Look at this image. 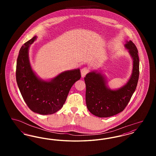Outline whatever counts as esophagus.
<instances>
[{"mask_svg":"<svg viewBox=\"0 0 156 156\" xmlns=\"http://www.w3.org/2000/svg\"><path fill=\"white\" fill-rule=\"evenodd\" d=\"M89 69L87 67H84L83 68L81 71V76L82 78L85 77V75L87 74L88 73H89Z\"/></svg>","mask_w":156,"mask_h":156,"instance_id":"1","label":"esophagus"}]
</instances>
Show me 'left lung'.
Wrapping results in <instances>:
<instances>
[{"label": "left lung", "mask_w": 156, "mask_h": 156, "mask_svg": "<svg viewBox=\"0 0 156 156\" xmlns=\"http://www.w3.org/2000/svg\"><path fill=\"white\" fill-rule=\"evenodd\" d=\"M125 48L133 59L132 74L123 87L111 89L101 72L92 71L86 75V104L89 111L99 118H108L123 111L133 94L139 80V58L133 43L126 41Z\"/></svg>", "instance_id": "1"}]
</instances>
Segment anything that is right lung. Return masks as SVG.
Here are the masks:
<instances>
[{
  "mask_svg": "<svg viewBox=\"0 0 156 156\" xmlns=\"http://www.w3.org/2000/svg\"><path fill=\"white\" fill-rule=\"evenodd\" d=\"M35 36L21 47L17 59L16 81L26 104L40 115H51L62 108L69 90L81 78L79 68L66 71L49 81L37 76L30 65L29 50Z\"/></svg>",
  "mask_w": 156,
  "mask_h": 156,
  "instance_id": "right-lung-1",
  "label": "right lung"
}]
</instances>
